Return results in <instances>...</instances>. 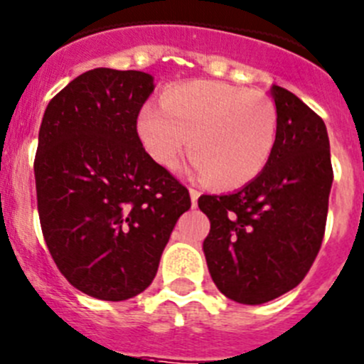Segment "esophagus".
Listing matches in <instances>:
<instances>
[{
  "instance_id": "1",
  "label": "esophagus",
  "mask_w": 364,
  "mask_h": 364,
  "mask_svg": "<svg viewBox=\"0 0 364 364\" xmlns=\"http://www.w3.org/2000/svg\"><path fill=\"white\" fill-rule=\"evenodd\" d=\"M189 195H191V204H193V208H195L196 205V202H198V196H200V191H196V189H189Z\"/></svg>"
}]
</instances>
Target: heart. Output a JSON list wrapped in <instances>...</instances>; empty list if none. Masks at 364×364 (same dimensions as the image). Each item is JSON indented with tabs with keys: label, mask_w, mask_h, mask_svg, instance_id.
I'll return each instance as SVG.
<instances>
[{
	"label": "heart",
	"mask_w": 364,
	"mask_h": 364,
	"mask_svg": "<svg viewBox=\"0 0 364 364\" xmlns=\"http://www.w3.org/2000/svg\"><path fill=\"white\" fill-rule=\"evenodd\" d=\"M146 151L173 168L189 141V171L216 188L249 184L265 169L276 144V113L267 99L215 81L175 85L136 119Z\"/></svg>",
	"instance_id": "heart-1"
}]
</instances>
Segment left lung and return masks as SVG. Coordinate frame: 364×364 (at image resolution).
Listing matches in <instances>:
<instances>
[{"label": "left lung", "mask_w": 364, "mask_h": 364, "mask_svg": "<svg viewBox=\"0 0 364 364\" xmlns=\"http://www.w3.org/2000/svg\"><path fill=\"white\" fill-rule=\"evenodd\" d=\"M271 93L276 144L265 169L238 191L198 198L211 222L209 274L243 305H262L301 283L321 247L334 180L321 117L282 86Z\"/></svg>", "instance_id": "1"}]
</instances>
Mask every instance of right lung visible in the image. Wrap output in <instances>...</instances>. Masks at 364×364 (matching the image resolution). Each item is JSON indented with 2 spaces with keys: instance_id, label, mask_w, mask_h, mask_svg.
Masks as SVG:
<instances>
[{
  "instance_id": "1",
  "label": "right lung",
  "mask_w": 364,
  "mask_h": 364,
  "mask_svg": "<svg viewBox=\"0 0 364 364\" xmlns=\"http://www.w3.org/2000/svg\"><path fill=\"white\" fill-rule=\"evenodd\" d=\"M136 70L81 73L48 102L34 160L43 236L85 294L124 301L151 285L189 191L146 153L136 119L153 92Z\"/></svg>"
}]
</instances>
